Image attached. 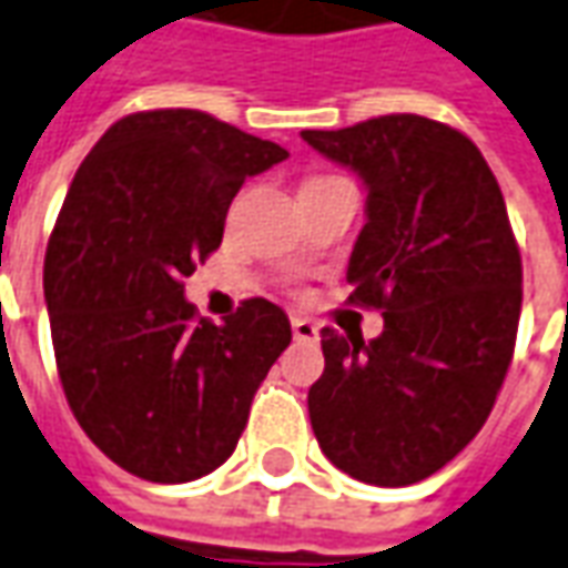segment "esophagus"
<instances>
[{
    "instance_id": "1",
    "label": "esophagus",
    "mask_w": 568,
    "mask_h": 568,
    "mask_svg": "<svg viewBox=\"0 0 568 568\" xmlns=\"http://www.w3.org/2000/svg\"><path fill=\"white\" fill-rule=\"evenodd\" d=\"M292 335H295V342H307V345H314L316 338H320V329H316V323L304 320V316H292Z\"/></svg>"
}]
</instances>
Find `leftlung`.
<instances>
[{"mask_svg": "<svg viewBox=\"0 0 568 568\" xmlns=\"http://www.w3.org/2000/svg\"><path fill=\"white\" fill-rule=\"evenodd\" d=\"M301 139L364 180L348 301L385 320L369 342L320 333L311 426L342 473L404 488L476 438L507 376L523 307L507 204L473 139L419 114Z\"/></svg>", "mask_w": 568, "mask_h": 568, "instance_id": "1", "label": "left lung"}]
</instances>
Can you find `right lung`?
Returning <instances> with one entry per match:
<instances>
[{"label": "right lung", "instance_id": "add662e5", "mask_svg": "<svg viewBox=\"0 0 568 568\" xmlns=\"http://www.w3.org/2000/svg\"><path fill=\"white\" fill-rule=\"evenodd\" d=\"M285 158L204 111L161 108L108 126L68 189L42 267L58 376L92 445L145 481L214 473L292 342L273 301L214 326L183 288L242 183Z\"/></svg>", "mask_w": 568, "mask_h": 568}]
</instances>
